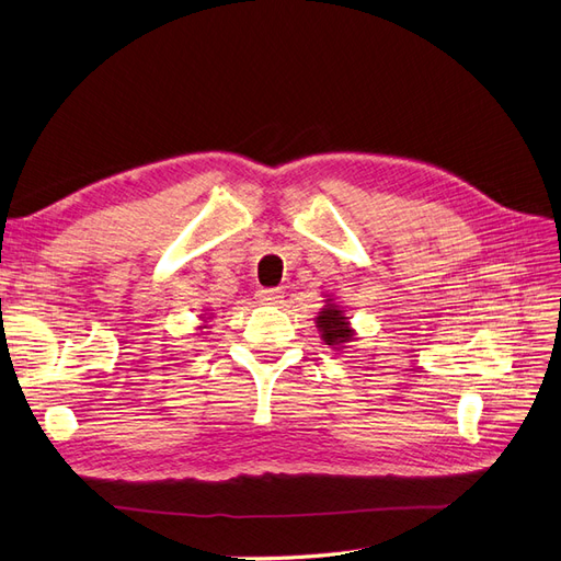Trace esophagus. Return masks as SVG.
<instances>
[{
    "instance_id": "34e87169",
    "label": "esophagus",
    "mask_w": 561,
    "mask_h": 561,
    "mask_svg": "<svg viewBox=\"0 0 561 561\" xmlns=\"http://www.w3.org/2000/svg\"><path fill=\"white\" fill-rule=\"evenodd\" d=\"M257 299H260V304H268V307H276V304L283 301V293L278 290V287H262V290L257 293Z\"/></svg>"
}]
</instances>
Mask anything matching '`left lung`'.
I'll list each match as a JSON object with an SVG mask.
<instances>
[{"instance_id": "left-lung-1", "label": "left lung", "mask_w": 561, "mask_h": 561, "mask_svg": "<svg viewBox=\"0 0 561 561\" xmlns=\"http://www.w3.org/2000/svg\"><path fill=\"white\" fill-rule=\"evenodd\" d=\"M316 328L320 332V339L330 348H346L348 342H353V328L346 318V313L332 304V299H325V309L318 311Z\"/></svg>"}]
</instances>
